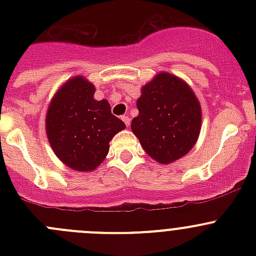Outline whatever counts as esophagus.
Listing matches in <instances>:
<instances>
[{
  "mask_svg": "<svg viewBox=\"0 0 256 256\" xmlns=\"http://www.w3.org/2000/svg\"><path fill=\"white\" fill-rule=\"evenodd\" d=\"M121 120H122L124 122H125V125L128 126H128H130V118H128V115H124L122 118H121Z\"/></svg>",
  "mask_w": 256,
  "mask_h": 256,
  "instance_id": "obj_1",
  "label": "esophagus"
}]
</instances>
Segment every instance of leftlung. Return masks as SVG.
<instances>
[{
	"label": "left lung",
	"mask_w": 256,
	"mask_h": 256,
	"mask_svg": "<svg viewBox=\"0 0 256 256\" xmlns=\"http://www.w3.org/2000/svg\"><path fill=\"white\" fill-rule=\"evenodd\" d=\"M138 109L131 130L157 162L171 164L194 146L202 122L200 105L177 76L161 73L144 85Z\"/></svg>",
	"instance_id": "obj_1"
}]
</instances>
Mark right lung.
<instances>
[{
    "mask_svg": "<svg viewBox=\"0 0 256 256\" xmlns=\"http://www.w3.org/2000/svg\"><path fill=\"white\" fill-rule=\"evenodd\" d=\"M82 76L69 80L52 100L46 118L48 140L58 158L76 171H92L109 152V142L125 124Z\"/></svg>",
    "mask_w": 256,
    "mask_h": 256,
    "instance_id": "right-lung-1",
    "label": "right lung"
}]
</instances>
